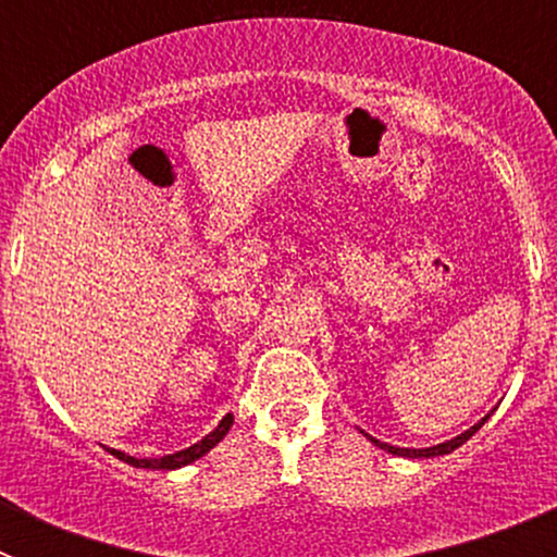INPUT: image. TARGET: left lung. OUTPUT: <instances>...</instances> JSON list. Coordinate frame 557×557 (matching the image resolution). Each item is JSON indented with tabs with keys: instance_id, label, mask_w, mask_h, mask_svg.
<instances>
[{
	"instance_id": "left-lung-1",
	"label": "left lung",
	"mask_w": 557,
	"mask_h": 557,
	"mask_svg": "<svg viewBox=\"0 0 557 557\" xmlns=\"http://www.w3.org/2000/svg\"><path fill=\"white\" fill-rule=\"evenodd\" d=\"M485 421H488V416L482 418V421H476V424L471 426V430H466V432H462V435L451 437V441H446V444L430 446V449H401V446L382 444V441H376V437H371V435H368V441H371V444H376L379 449H385V451H391V455H398V457H437V455H449V451H455L457 446H462V444H466V441H469V437L474 435V432L480 430V426L485 424Z\"/></svg>"
}]
</instances>
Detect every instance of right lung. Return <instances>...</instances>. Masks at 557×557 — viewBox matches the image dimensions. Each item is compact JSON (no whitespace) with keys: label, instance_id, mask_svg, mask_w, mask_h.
I'll return each instance as SVG.
<instances>
[{"label":"right lung","instance_id":"obj_1","mask_svg":"<svg viewBox=\"0 0 557 557\" xmlns=\"http://www.w3.org/2000/svg\"><path fill=\"white\" fill-rule=\"evenodd\" d=\"M231 424H234V416H225L223 421L218 424V430L209 432V435L203 437V441H198L195 446H189V449H181L175 451V455H164V457H131L125 455V451L120 449H111L113 457H120L122 462H127V466H136V469H159V471H172V469H181V466H189V462L200 460V457L206 455V451H211L214 446L220 444L225 437V432L231 430Z\"/></svg>","mask_w":557,"mask_h":557}]
</instances>
